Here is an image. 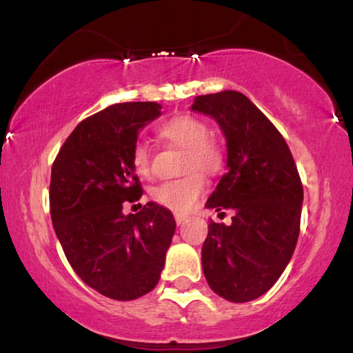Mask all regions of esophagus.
Listing matches in <instances>:
<instances>
[{
  "label": "esophagus",
  "mask_w": 353,
  "mask_h": 353,
  "mask_svg": "<svg viewBox=\"0 0 353 353\" xmlns=\"http://www.w3.org/2000/svg\"><path fill=\"white\" fill-rule=\"evenodd\" d=\"M174 219H176V224L181 225V224H184L189 217L184 216V214H174Z\"/></svg>",
  "instance_id": "obj_1"
}]
</instances>
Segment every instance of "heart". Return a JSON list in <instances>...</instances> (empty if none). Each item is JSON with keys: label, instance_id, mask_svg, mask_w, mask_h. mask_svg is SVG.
I'll return each instance as SVG.
<instances>
[{"label": "heart", "instance_id": "b5f03b06", "mask_svg": "<svg viewBox=\"0 0 353 353\" xmlns=\"http://www.w3.org/2000/svg\"><path fill=\"white\" fill-rule=\"evenodd\" d=\"M157 134L174 148L184 149L182 171L188 176L176 181H165L151 189V199L156 204L174 210L188 212L204 194L205 176H217L224 171L225 149L216 136L209 134V125L199 117L179 114L168 119L157 129ZM131 168L139 177L152 176V152L144 141H137L131 149Z\"/></svg>", "mask_w": 353, "mask_h": 353}]
</instances>
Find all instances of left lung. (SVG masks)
<instances>
[{
  "label": "left lung",
  "instance_id": "1",
  "mask_svg": "<svg viewBox=\"0 0 353 353\" xmlns=\"http://www.w3.org/2000/svg\"><path fill=\"white\" fill-rule=\"evenodd\" d=\"M194 111L212 116L228 139V168L208 208L232 210V224L210 221L202 245L205 281L230 302L261 297L292 257L303 201L302 181L277 128L237 91L197 96Z\"/></svg>",
  "mask_w": 353,
  "mask_h": 353
}]
</instances>
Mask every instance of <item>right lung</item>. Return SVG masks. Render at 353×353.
Listing matches in <instances>:
<instances>
[{
    "instance_id": "obj_1",
    "label": "right lung",
    "mask_w": 353,
    "mask_h": 353,
    "mask_svg": "<svg viewBox=\"0 0 353 353\" xmlns=\"http://www.w3.org/2000/svg\"><path fill=\"white\" fill-rule=\"evenodd\" d=\"M159 109L121 103L86 117L51 168V221L64 255L84 283L114 301H134L157 285L176 230L172 214L154 202L123 214L143 196L131 149Z\"/></svg>"
}]
</instances>
